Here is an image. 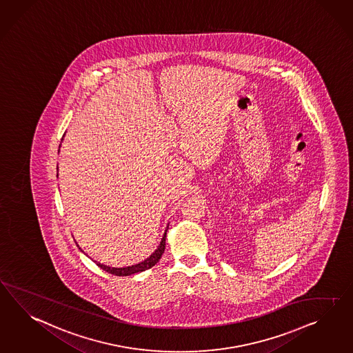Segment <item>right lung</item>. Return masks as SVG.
<instances>
[{
	"instance_id": "add662e5",
	"label": "right lung",
	"mask_w": 353,
	"mask_h": 353,
	"mask_svg": "<svg viewBox=\"0 0 353 353\" xmlns=\"http://www.w3.org/2000/svg\"><path fill=\"white\" fill-rule=\"evenodd\" d=\"M59 151H60V148H59ZM168 228H169V225L166 226L165 233H163V238H161V242L157 245V248L154 250V252L142 262H138V263H134V265H132V266H125V268H111V266H108V265H105V263H101V262L97 261L94 262L97 263V266L101 268L102 270L110 272V274H114V275H117V276H128V275H132V274H136V272H142L147 270V269H151L157 262L160 261L163 251H165V242H166V232H168ZM75 243H77V242H75ZM77 245H78V243H77ZM78 247H79V245H78ZM79 250L81 251V247H79ZM81 252H83V251H81Z\"/></svg>"
}]
</instances>
